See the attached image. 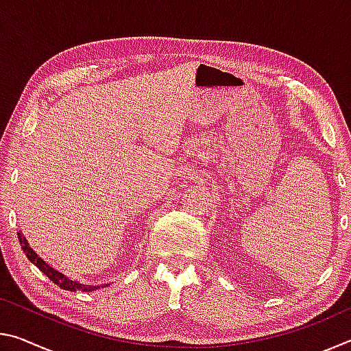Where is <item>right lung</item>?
<instances>
[{
	"instance_id": "right-lung-1",
	"label": "right lung",
	"mask_w": 351,
	"mask_h": 351,
	"mask_svg": "<svg viewBox=\"0 0 351 351\" xmlns=\"http://www.w3.org/2000/svg\"><path fill=\"white\" fill-rule=\"evenodd\" d=\"M19 240H20V245H21V249L23 252L26 254V257L29 258V261L31 263H34L37 268L43 272V274L49 278V280L52 283H56L62 289H66V291H83V293H90V291H96L99 289L100 287L99 285H85V283H80L77 280H71L69 277H66L64 274H62V272H58L57 269L52 268V266H49L46 263V261L40 257V255L34 251V249L29 246L27 240L25 239V235L21 234V230H19ZM102 287H108V283L102 285Z\"/></svg>"
}]
</instances>
